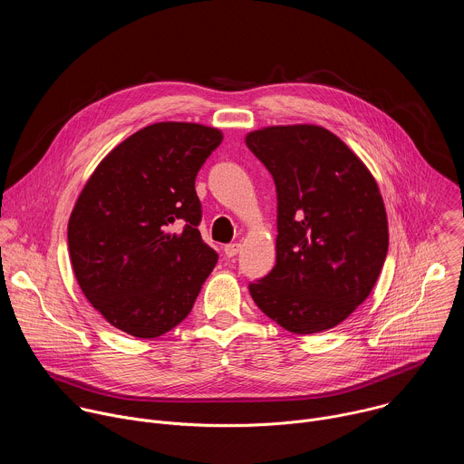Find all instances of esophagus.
I'll return each mask as SVG.
<instances>
[{"label":"esophagus","mask_w":464,"mask_h":464,"mask_svg":"<svg viewBox=\"0 0 464 464\" xmlns=\"http://www.w3.org/2000/svg\"><path fill=\"white\" fill-rule=\"evenodd\" d=\"M238 251H240V244H238V242L227 244V246L224 247V253H226L227 256H235V255H238Z\"/></svg>","instance_id":"obj_1"}]
</instances>
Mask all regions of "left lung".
I'll return each instance as SVG.
<instances>
[{
  "instance_id": "left-lung-1",
  "label": "left lung",
  "mask_w": 464,
  "mask_h": 464,
  "mask_svg": "<svg viewBox=\"0 0 464 464\" xmlns=\"http://www.w3.org/2000/svg\"><path fill=\"white\" fill-rule=\"evenodd\" d=\"M277 190V262L249 283L256 306L294 334L347 319L371 294L389 246L380 188L362 160L315 124L246 136Z\"/></svg>"
}]
</instances>
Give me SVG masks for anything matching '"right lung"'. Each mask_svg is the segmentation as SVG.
<instances>
[{
  "mask_svg": "<svg viewBox=\"0 0 464 464\" xmlns=\"http://www.w3.org/2000/svg\"><path fill=\"white\" fill-rule=\"evenodd\" d=\"M224 136L156 122L117 145L84 185L68 224L86 299L122 333L150 340L179 324L218 262L198 226L196 174Z\"/></svg>",
  "mask_w": 464,
  "mask_h": 464,
  "instance_id": "add662e5",
  "label": "right lung"
}]
</instances>
